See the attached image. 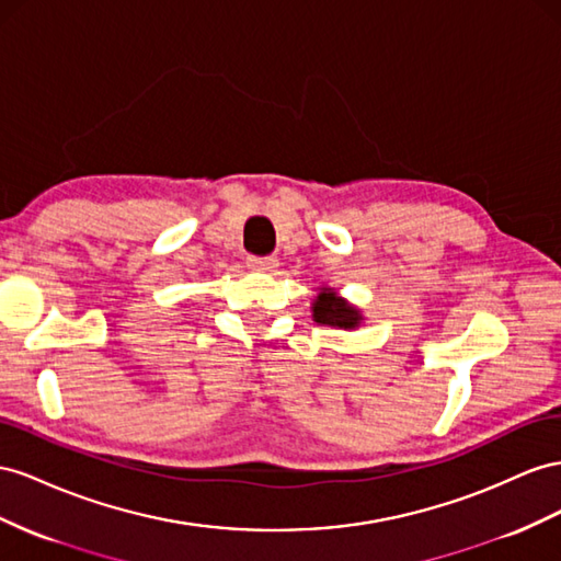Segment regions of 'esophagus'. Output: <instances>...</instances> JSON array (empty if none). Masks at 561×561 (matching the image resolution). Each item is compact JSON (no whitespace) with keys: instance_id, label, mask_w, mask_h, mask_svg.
<instances>
[{"instance_id":"esophagus-1","label":"esophagus","mask_w":561,"mask_h":561,"mask_svg":"<svg viewBox=\"0 0 561 561\" xmlns=\"http://www.w3.org/2000/svg\"><path fill=\"white\" fill-rule=\"evenodd\" d=\"M248 266L256 268V271H276L278 268V260L276 256H248Z\"/></svg>"}]
</instances>
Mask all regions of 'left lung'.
<instances>
[{"label": "left lung", "mask_w": 561, "mask_h": 561, "mask_svg": "<svg viewBox=\"0 0 561 561\" xmlns=\"http://www.w3.org/2000/svg\"><path fill=\"white\" fill-rule=\"evenodd\" d=\"M313 318L316 323L337 325V328H356L360 323V313L346 305L344 299H337L330 293H321L313 301Z\"/></svg>", "instance_id": "obj_1"}]
</instances>
